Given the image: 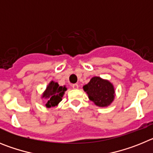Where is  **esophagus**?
Returning <instances> with one entry per match:
<instances>
[{
    "instance_id": "esophagus-1",
    "label": "esophagus",
    "mask_w": 153,
    "mask_h": 153,
    "mask_svg": "<svg viewBox=\"0 0 153 153\" xmlns=\"http://www.w3.org/2000/svg\"><path fill=\"white\" fill-rule=\"evenodd\" d=\"M72 87H73V89H78L79 88V85L76 84V83H75V84L72 85Z\"/></svg>"
}]
</instances>
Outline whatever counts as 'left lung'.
<instances>
[{
	"instance_id": "1",
	"label": "left lung",
	"mask_w": 153,
	"mask_h": 153,
	"mask_svg": "<svg viewBox=\"0 0 153 153\" xmlns=\"http://www.w3.org/2000/svg\"><path fill=\"white\" fill-rule=\"evenodd\" d=\"M83 88L90 100L100 107L109 106L115 98L113 85L107 79H103L99 76L92 78Z\"/></svg>"
}]
</instances>
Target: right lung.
<instances>
[{
    "instance_id": "right-lung-1",
    "label": "right lung",
    "mask_w": 153,
    "mask_h": 153,
    "mask_svg": "<svg viewBox=\"0 0 153 153\" xmlns=\"http://www.w3.org/2000/svg\"><path fill=\"white\" fill-rule=\"evenodd\" d=\"M66 90L67 87L65 86H59L56 82L51 81L47 85L45 91L42 95V98L47 99L46 106L47 108H51L57 106L58 103L62 100V97Z\"/></svg>"
}]
</instances>
